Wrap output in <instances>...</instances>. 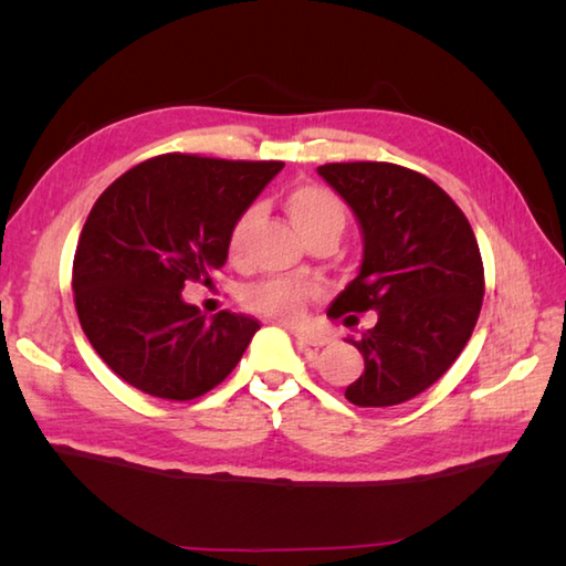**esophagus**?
I'll use <instances>...</instances> for the list:
<instances>
[{
	"instance_id": "esophagus-1",
	"label": "esophagus",
	"mask_w": 566,
	"mask_h": 566,
	"mask_svg": "<svg viewBox=\"0 0 566 566\" xmlns=\"http://www.w3.org/2000/svg\"><path fill=\"white\" fill-rule=\"evenodd\" d=\"M294 338L298 340V345H306V347H323L333 340L328 333H321V331H294Z\"/></svg>"
}]
</instances>
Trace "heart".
I'll list each match as a JSON object with an SVG mask.
<instances>
[{"label":"heart","mask_w":566,"mask_h":566,"mask_svg":"<svg viewBox=\"0 0 566 566\" xmlns=\"http://www.w3.org/2000/svg\"><path fill=\"white\" fill-rule=\"evenodd\" d=\"M286 211H290L294 226L302 231L306 238L308 233L318 231V228L345 226V203L333 195L331 189L318 187V185H302L294 187L290 195H286ZM255 209H245L233 221L231 231H228V255L240 258L243 255L245 240L250 235V228L255 223ZM314 294V286L302 284V282H290V280H272L255 284L245 294L248 308L258 311L262 316H270L276 321H298L304 316V308L308 296Z\"/></svg>","instance_id":"heart-1"}]
</instances>
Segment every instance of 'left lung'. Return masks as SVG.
<instances>
[{
    "mask_svg": "<svg viewBox=\"0 0 566 566\" xmlns=\"http://www.w3.org/2000/svg\"><path fill=\"white\" fill-rule=\"evenodd\" d=\"M363 233L355 280L328 316L377 311L375 328L347 338L365 371L345 389L355 406H396L436 384L472 338L484 264L472 226L444 191L391 163L321 165ZM345 318V326H353Z\"/></svg>",
    "mask_w": 566,
    "mask_h": 566,
    "instance_id": "obj_1",
    "label": "left lung"
}]
</instances>
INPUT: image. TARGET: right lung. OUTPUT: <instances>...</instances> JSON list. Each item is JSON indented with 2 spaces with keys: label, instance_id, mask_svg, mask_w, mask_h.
Wrapping results in <instances>:
<instances>
[{
  "label": "right lung",
  "instance_id": "right-lung-1",
  "mask_svg": "<svg viewBox=\"0 0 566 566\" xmlns=\"http://www.w3.org/2000/svg\"><path fill=\"white\" fill-rule=\"evenodd\" d=\"M284 163L160 155L104 189L80 233L72 290L80 326L130 387L189 401L221 384L260 323L187 304V282L211 284L228 231Z\"/></svg>",
  "mask_w": 566,
  "mask_h": 566
}]
</instances>
